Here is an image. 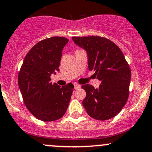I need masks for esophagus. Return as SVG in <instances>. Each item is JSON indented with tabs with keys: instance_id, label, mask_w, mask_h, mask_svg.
Returning <instances> with one entry per match:
<instances>
[{
	"instance_id": "34e87169",
	"label": "esophagus",
	"mask_w": 152,
	"mask_h": 152,
	"mask_svg": "<svg viewBox=\"0 0 152 152\" xmlns=\"http://www.w3.org/2000/svg\"><path fill=\"white\" fill-rule=\"evenodd\" d=\"M80 88H81V85L78 84V83H75V84H74V89L75 90L79 89Z\"/></svg>"
}]
</instances>
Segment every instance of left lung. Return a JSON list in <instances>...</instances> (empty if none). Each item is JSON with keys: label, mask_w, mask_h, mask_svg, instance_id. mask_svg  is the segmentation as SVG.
Here are the masks:
<instances>
[{"label": "left lung", "mask_w": 152, "mask_h": 152, "mask_svg": "<svg viewBox=\"0 0 152 152\" xmlns=\"http://www.w3.org/2000/svg\"><path fill=\"white\" fill-rule=\"evenodd\" d=\"M86 50L88 70L102 81L98 88L82 86L86 92L83 107L91 117L105 121L114 117L125 106L129 95L131 69L123 53L114 42L101 36L72 37Z\"/></svg>", "instance_id": "left-lung-1"}]
</instances>
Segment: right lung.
<instances>
[{
	"label": "right lung",
	"mask_w": 152,
	"mask_h": 152,
	"mask_svg": "<svg viewBox=\"0 0 152 152\" xmlns=\"http://www.w3.org/2000/svg\"><path fill=\"white\" fill-rule=\"evenodd\" d=\"M69 40L65 37L46 38L26 54L18 73V86L23 102L38 119L53 121L65 114L74 86L52 84L50 75L59 71L62 50Z\"/></svg>",
	"instance_id": "add662e5"
}]
</instances>
